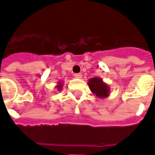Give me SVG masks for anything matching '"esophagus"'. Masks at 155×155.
<instances>
[{"label":"esophagus","mask_w":155,"mask_h":155,"mask_svg":"<svg viewBox=\"0 0 155 155\" xmlns=\"http://www.w3.org/2000/svg\"><path fill=\"white\" fill-rule=\"evenodd\" d=\"M74 77L77 78V79H81V78H82V74H81V73H79V74H74Z\"/></svg>","instance_id":"obj_1"}]
</instances>
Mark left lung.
Instances as JSON below:
<instances>
[{
  "label": "left lung",
  "mask_w": 155,
  "mask_h": 155,
  "mask_svg": "<svg viewBox=\"0 0 155 155\" xmlns=\"http://www.w3.org/2000/svg\"><path fill=\"white\" fill-rule=\"evenodd\" d=\"M87 85L91 92L99 99H105L110 95V87L104 82L102 78L94 77L88 80Z\"/></svg>",
  "instance_id": "obj_1"
}]
</instances>
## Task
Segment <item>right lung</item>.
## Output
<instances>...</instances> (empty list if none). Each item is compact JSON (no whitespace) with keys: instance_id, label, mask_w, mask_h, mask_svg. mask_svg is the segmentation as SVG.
Segmentation results:
<instances>
[{"instance_id":"obj_1","label":"right lung","mask_w":155,"mask_h":155,"mask_svg":"<svg viewBox=\"0 0 155 155\" xmlns=\"http://www.w3.org/2000/svg\"><path fill=\"white\" fill-rule=\"evenodd\" d=\"M62 83H63L62 81H59V82L57 83V85L56 86V88L57 89V91H59V92H60V91L61 90V88H62V85H63Z\"/></svg>"}]
</instances>
